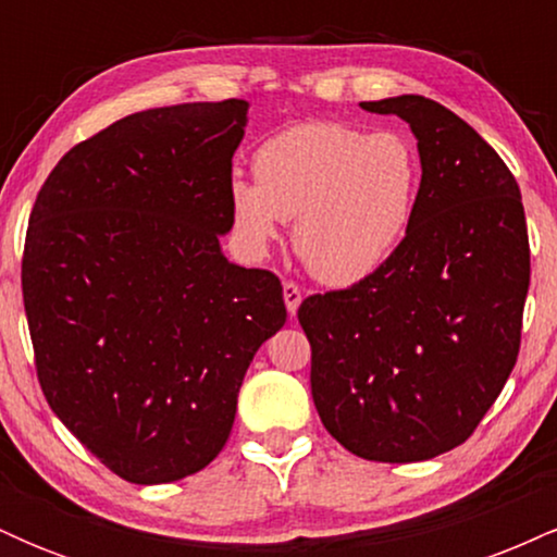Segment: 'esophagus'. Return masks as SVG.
Masks as SVG:
<instances>
[{
	"label": "esophagus",
	"instance_id": "34e87169",
	"mask_svg": "<svg viewBox=\"0 0 557 557\" xmlns=\"http://www.w3.org/2000/svg\"><path fill=\"white\" fill-rule=\"evenodd\" d=\"M283 298H285V306H287V314L296 317L298 306H300V287L296 283H283Z\"/></svg>",
	"mask_w": 557,
	"mask_h": 557
}]
</instances>
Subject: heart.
Masks as SVG:
<instances>
[{
    "instance_id": "b5f03b06",
    "label": "heart",
    "mask_w": 557,
    "mask_h": 557,
    "mask_svg": "<svg viewBox=\"0 0 557 557\" xmlns=\"http://www.w3.org/2000/svg\"><path fill=\"white\" fill-rule=\"evenodd\" d=\"M253 177L230 185L243 246L261 257L283 220H293V248L309 272L324 285H354L406 240L419 207L421 157L398 131L300 123L259 146Z\"/></svg>"
}]
</instances>
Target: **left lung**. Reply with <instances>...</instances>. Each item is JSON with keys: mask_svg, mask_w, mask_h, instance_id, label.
Listing matches in <instances>:
<instances>
[{"mask_svg": "<svg viewBox=\"0 0 557 557\" xmlns=\"http://www.w3.org/2000/svg\"><path fill=\"white\" fill-rule=\"evenodd\" d=\"M361 110L417 136L419 207L380 270L300 304L311 398L354 456L430 461L469 440L519 359L527 216L497 151L447 107L403 94Z\"/></svg>", "mask_w": 557, "mask_h": 557, "instance_id": "obj_1", "label": "left lung"}]
</instances>
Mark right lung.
<instances>
[{
	"instance_id": "1",
	"label": "right lung",
	"mask_w": 557,
	"mask_h": 557,
	"mask_svg": "<svg viewBox=\"0 0 557 557\" xmlns=\"http://www.w3.org/2000/svg\"><path fill=\"white\" fill-rule=\"evenodd\" d=\"M248 101L127 114L38 190L23 304L57 419L133 484L196 474L230 437L283 285L222 253Z\"/></svg>"
}]
</instances>
